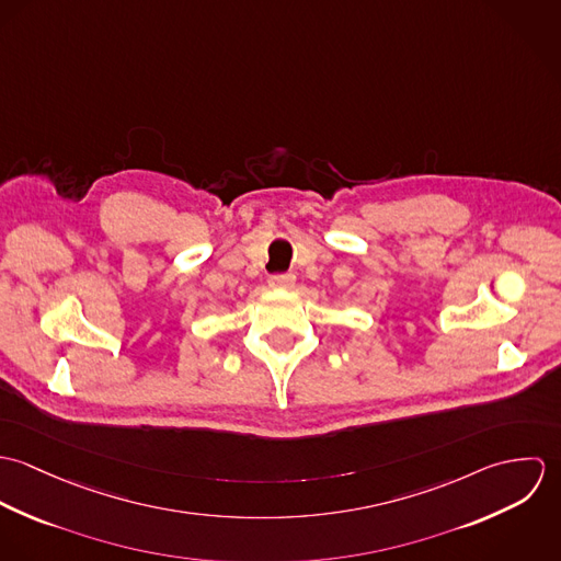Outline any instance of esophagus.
<instances>
[{"mask_svg":"<svg viewBox=\"0 0 561 561\" xmlns=\"http://www.w3.org/2000/svg\"><path fill=\"white\" fill-rule=\"evenodd\" d=\"M294 283H296V274H291V272H287V274H272L270 276V285L272 287L289 289V287H294Z\"/></svg>","mask_w":561,"mask_h":561,"instance_id":"esophagus-1","label":"esophagus"}]
</instances>
